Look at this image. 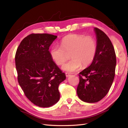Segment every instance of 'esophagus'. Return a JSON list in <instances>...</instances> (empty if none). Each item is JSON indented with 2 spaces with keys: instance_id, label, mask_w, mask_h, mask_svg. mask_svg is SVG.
Returning <instances> with one entry per match:
<instances>
[{
  "instance_id": "1",
  "label": "esophagus",
  "mask_w": 128,
  "mask_h": 128,
  "mask_svg": "<svg viewBox=\"0 0 128 128\" xmlns=\"http://www.w3.org/2000/svg\"><path fill=\"white\" fill-rule=\"evenodd\" d=\"M66 77H69V76H70V74H69V73H68V72H66Z\"/></svg>"
}]
</instances>
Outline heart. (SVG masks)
Listing matches in <instances>:
<instances>
[{"label":"heart","mask_w":128,"mask_h":128,"mask_svg":"<svg viewBox=\"0 0 128 128\" xmlns=\"http://www.w3.org/2000/svg\"><path fill=\"white\" fill-rule=\"evenodd\" d=\"M61 47L53 46L50 50L52 58L57 65L61 66L69 58H72L64 64L65 71L74 72L81 66L86 67L93 62L97 52V42L94 37L81 34H70L61 40Z\"/></svg>","instance_id":"obj_1"}]
</instances>
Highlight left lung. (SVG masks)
<instances>
[{
    "label": "left lung",
    "mask_w": 128,
    "mask_h": 128,
    "mask_svg": "<svg viewBox=\"0 0 128 128\" xmlns=\"http://www.w3.org/2000/svg\"><path fill=\"white\" fill-rule=\"evenodd\" d=\"M97 37V52L92 64L78 74L77 94L82 101L95 103L108 94L115 76L116 56L107 34L94 28Z\"/></svg>",
    "instance_id": "left-lung-1"
}]
</instances>
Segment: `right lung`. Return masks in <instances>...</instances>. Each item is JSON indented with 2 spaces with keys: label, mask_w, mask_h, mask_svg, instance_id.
Here are the masks:
<instances>
[{
  "label": "right lung",
  "mask_w": 128,
  "mask_h": 128,
  "mask_svg": "<svg viewBox=\"0 0 128 128\" xmlns=\"http://www.w3.org/2000/svg\"><path fill=\"white\" fill-rule=\"evenodd\" d=\"M57 36L32 34L16 50L15 65L19 85L26 97L40 107H49L60 98L58 86L66 78L50 55V46Z\"/></svg>",
  "instance_id": "add662e5"
}]
</instances>
